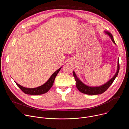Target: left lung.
<instances>
[{"instance_id": "left-lung-1", "label": "left lung", "mask_w": 129, "mask_h": 129, "mask_svg": "<svg viewBox=\"0 0 129 129\" xmlns=\"http://www.w3.org/2000/svg\"><path fill=\"white\" fill-rule=\"evenodd\" d=\"M105 32L106 34H107L110 37L111 40L113 41V42L115 44H116V43L114 41V40L113 39V37L112 35V34L108 31H105ZM119 70V60H118V62H117V71L115 74V75L113 76V77L111 79H110L109 81H108L105 84H104L102 86H98V87H90V86L85 85L77 77V75H76V73L74 71H73V77H74L75 81H76L77 88L81 92L84 93V94H88V95H94L102 94L108 89V88L111 85V84L113 83V81H114V80L117 76Z\"/></svg>"}]
</instances>
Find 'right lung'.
I'll list each match as a JSON object with an SVG mask.
<instances>
[{"label":"right lung","mask_w":129,"mask_h":129,"mask_svg":"<svg viewBox=\"0 0 129 129\" xmlns=\"http://www.w3.org/2000/svg\"><path fill=\"white\" fill-rule=\"evenodd\" d=\"M61 68L62 67H60L57 71H55L49 78L48 80L45 84L38 87H36L35 88H25L21 86L19 84H17L16 82H15L16 84V85L18 86V87H19L24 93L26 94L34 95L43 94L47 92L49 90V89L51 88V87L53 85L55 78H56L57 74L60 70V69H61Z\"/></svg>","instance_id":"1"}]
</instances>
